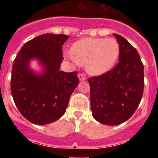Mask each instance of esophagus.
Instances as JSON below:
<instances>
[{
	"label": "esophagus",
	"mask_w": 158,
	"mask_h": 158,
	"mask_svg": "<svg viewBox=\"0 0 158 158\" xmlns=\"http://www.w3.org/2000/svg\"><path fill=\"white\" fill-rule=\"evenodd\" d=\"M78 77H79V80H80V81H85V80H86V78L84 76L83 74H81V73H79V74H78Z\"/></svg>",
	"instance_id": "1"
}]
</instances>
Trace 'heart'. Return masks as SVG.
Listing matches in <instances>:
<instances>
[{"instance_id":"1","label":"heart","mask_w":158,"mask_h":158,"mask_svg":"<svg viewBox=\"0 0 158 158\" xmlns=\"http://www.w3.org/2000/svg\"><path fill=\"white\" fill-rule=\"evenodd\" d=\"M119 55V45L111 38H84L72 47L71 58L92 76H100L111 69Z\"/></svg>"}]
</instances>
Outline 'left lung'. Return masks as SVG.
<instances>
[{
	"mask_svg": "<svg viewBox=\"0 0 158 158\" xmlns=\"http://www.w3.org/2000/svg\"><path fill=\"white\" fill-rule=\"evenodd\" d=\"M119 44V62L111 71L89 78L92 116L103 125L128 120L144 92V65L138 51L123 36L113 33Z\"/></svg>",
	"mask_w": 158,
	"mask_h": 158,
	"instance_id": "obj_1",
	"label": "left lung"
}]
</instances>
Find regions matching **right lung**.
Returning <instances> with one entry per match:
<instances>
[{
    "mask_svg": "<svg viewBox=\"0 0 158 158\" xmlns=\"http://www.w3.org/2000/svg\"><path fill=\"white\" fill-rule=\"evenodd\" d=\"M69 36L46 33L27 42L18 52L11 73V95L20 114L35 125L58 120L66 112L70 96L79 84L77 72L60 71L62 47ZM43 68L30 69L31 60Z\"/></svg>",
    "mask_w": 158,
    "mask_h": 158,
    "instance_id": "obj_1",
    "label": "right lung"
}]
</instances>
